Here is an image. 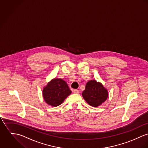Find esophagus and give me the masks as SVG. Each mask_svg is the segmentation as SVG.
<instances>
[{"instance_id":"1","label":"esophagus","mask_w":148,"mask_h":148,"mask_svg":"<svg viewBox=\"0 0 148 148\" xmlns=\"http://www.w3.org/2000/svg\"><path fill=\"white\" fill-rule=\"evenodd\" d=\"M74 93H75V94H79V90H77V89H75L74 90Z\"/></svg>"}]
</instances>
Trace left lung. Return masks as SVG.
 Returning <instances> with one entry per match:
<instances>
[{
	"instance_id": "obj_1",
	"label": "left lung",
	"mask_w": 148,
	"mask_h": 148,
	"mask_svg": "<svg viewBox=\"0 0 148 148\" xmlns=\"http://www.w3.org/2000/svg\"><path fill=\"white\" fill-rule=\"evenodd\" d=\"M82 97L88 104L96 107L106 101L108 97V92L100 83L92 80L86 83Z\"/></svg>"
}]
</instances>
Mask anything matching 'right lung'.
Returning <instances> with one entry per match:
<instances>
[{
	"label": "right lung",
	"mask_w": 148,
	"mask_h": 148,
	"mask_svg": "<svg viewBox=\"0 0 148 148\" xmlns=\"http://www.w3.org/2000/svg\"><path fill=\"white\" fill-rule=\"evenodd\" d=\"M71 93L67 84L61 79L51 81L43 89V97L47 104L56 107L60 105Z\"/></svg>",
	"instance_id": "1"
}]
</instances>
